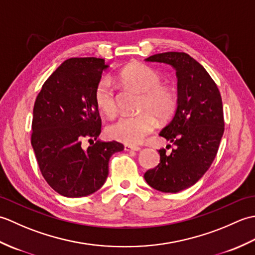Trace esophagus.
I'll list each match as a JSON object with an SVG mask.
<instances>
[{
	"mask_svg": "<svg viewBox=\"0 0 255 255\" xmlns=\"http://www.w3.org/2000/svg\"><path fill=\"white\" fill-rule=\"evenodd\" d=\"M140 147H136V145H131V144H125L124 150L125 151H140Z\"/></svg>",
	"mask_w": 255,
	"mask_h": 255,
	"instance_id": "34e87169",
	"label": "esophagus"
}]
</instances>
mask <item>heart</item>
Wrapping results in <instances>:
<instances>
[{"label": "heart", "instance_id": "b5f03b06", "mask_svg": "<svg viewBox=\"0 0 255 255\" xmlns=\"http://www.w3.org/2000/svg\"><path fill=\"white\" fill-rule=\"evenodd\" d=\"M119 79L142 93L139 111L136 115H122L107 127V134L112 139L127 144L136 145L153 130L155 119L165 121L174 113L177 97L169 86L162 85V75L149 66L131 63L125 67ZM94 101L102 113L111 116L116 111V95L112 80L107 77L97 82Z\"/></svg>", "mask_w": 255, "mask_h": 255}]
</instances>
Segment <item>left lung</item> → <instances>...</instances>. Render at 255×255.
Masks as SVG:
<instances>
[{"instance_id":"1","label":"left lung","mask_w":255,"mask_h":255,"mask_svg":"<svg viewBox=\"0 0 255 255\" xmlns=\"http://www.w3.org/2000/svg\"><path fill=\"white\" fill-rule=\"evenodd\" d=\"M145 61L175 69L177 107L160 132L174 149L159 150L160 163L144 173V180L156 191L177 193L198 182L217 154L225 130L223 101L208 72L187 53H158Z\"/></svg>"}]
</instances>
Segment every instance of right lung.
<instances>
[{"mask_svg":"<svg viewBox=\"0 0 255 255\" xmlns=\"http://www.w3.org/2000/svg\"><path fill=\"white\" fill-rule=\"evenodd\" d=\"M108 67L100 58L68 59L36 99L31 145L42 176L62 196L83 197L100 189L108 176L111 156L124 150L117 141H96L86 149L81 145L101 133L94 90Z\"/></svg>","mask_w":255,"mask_h":255,"instance_id":"obj_1","label":"right lung"}]
</instances>
